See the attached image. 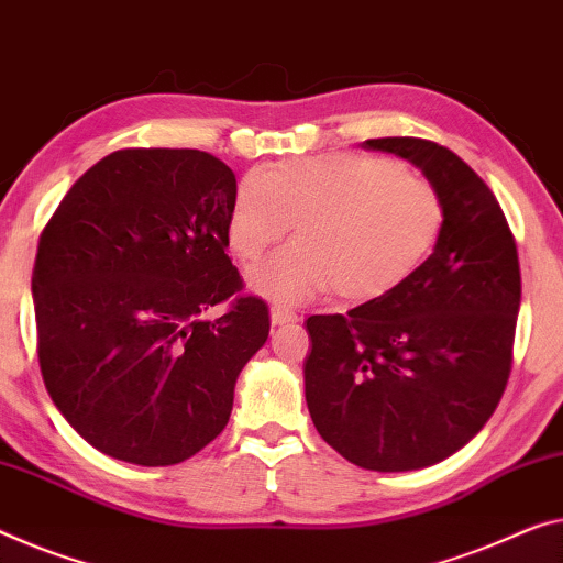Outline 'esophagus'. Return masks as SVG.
Here are the masks:
<instances>
[{
    "label": "esophagus",
    "mask_w": 563,
    "mask_h": 563,
    "mask_svg": "<svg viewBox=\"0 0 563 563\" xmlns=\"http://www.w3.org/2000/svg\"><path fill=\"white\" fill-rule=\"evenodd\" d=\"M297 314H294V311H289V309H282V307H274L272 309V324H276V327H282V324H294L297 322Z\"/></svg>",
    "instance_id": "34e87169"
}]
</instances>
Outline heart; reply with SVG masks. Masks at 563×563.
I'll return each instance as SVG.
<instances>
[{
	"mask_svg": "<svg viewBox=\"0 0 563 563\" xmlns=\"http://www.w3.org/2000/svg\"><path fill=\"white\" fill-rule=\"evenodd\" d=\"M252 289L294 307L334 287L347 301L385 297L426 262L443 229V206L428 180L397 163L360 153H327L252 170L233 196L227 241L254 262Z\"/></svg>",
	"mask_w": 563,
	"mask_h": 563,
	"instance_id": "heart-1",
	"label": "heart"
}]
</instances>
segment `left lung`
Returning <instances> with one entry per match:
<instances>
[{
  "instance_id": "8db88e82",
  "label": "left lung",
  "mask_w": 563,
  "mask_h": 563,
  "mask_svg": "<svg viewBox=\"0 0 563 563\" xmlns=\"http://www.w3.org/2000/svg\"><path fill=\"white\" fill-rule=\"evenodd\" d=\"M443 206L410 279L347 314L307 319L305 395L319 435L367 471H420L478 435L506 390L521 307L514 233L468 163L420 137H375Z\"/></svg>"
}]
</instances>
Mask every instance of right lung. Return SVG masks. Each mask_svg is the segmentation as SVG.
Masks as SVG:
<instances>
[{"label": "right lung", "instance_id": "right-lung-1", "mask_svg": "<svg viewBox=\"0 0 563 563\" xmlns=\"http://www.w3.org/2000/svg\"><path fill=\"white\" fill-rule=\"evenodd\" d=\"M236 176L191 148L95 163L42 231L32 272L37 354L63 418L100 453L176 465L227 428L269 309L241 297L227 254ZM231 296L227 316L206 320Z\"/></svg>", "mask_w": 563, "mask_h": 563}]
</instances>
